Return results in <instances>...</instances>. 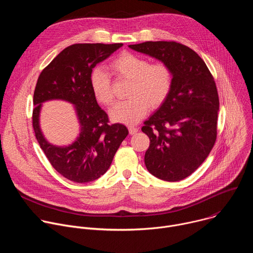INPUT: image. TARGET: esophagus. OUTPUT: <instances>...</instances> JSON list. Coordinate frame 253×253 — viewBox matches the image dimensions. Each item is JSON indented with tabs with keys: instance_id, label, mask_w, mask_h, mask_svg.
Listing matches in <instances>:
<instances>
[{
	"instance_id": "1",
	"label": "esophagus",
	"mask_w": 253,
	"mask_h": 253,
	"mask_svg": "<svg viewBox=\"0 0 253 253\" xmlns=\"http://www.w3.org/2000/svg\"><path fill=\"white\" fill-rule=\"evenodd\" d=\"M129 133L131 134V135H133V134H136L138 131H139V128L138 127H135V126H129Z\"/></svg>"
}]
</instances>
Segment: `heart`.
Masks as SVG:
<instances>
[{
  "label": "heart",
  "mask_w": 253,
  "mask_h": 253,
  "mask_svg": "<svg viewBox=\"0 0 253 253\" xmlns=\"http://www.w3.org/2000/svg\"><path fill=\"white\" fill-rule=\"evenodd\" d=\"M112 73L120 79L130 80L126 101L116 103L110 111L113 121L132 125L140 121L149 110L156 109L167 100L173 84L170 68L164 63H153L132 53H123L110 64ZM90 85L96 100L110 105L114 95L109 75L102 68H95Z\"/></svg>",
  "instance_id": "heart-1"
}]
</instances>
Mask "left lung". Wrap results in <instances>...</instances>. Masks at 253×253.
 Listing matches in <instances>:
<instances>
[{"instance_id":"8db88e82","label":"left lung","mask_w":253,"mask_h":253,"mask_svg":"<svg viewBox=\"0 0 253 253\" xmlns=\"http://www.w3.org/2000/svg\"><path fill=\"white\" fill-rule=\"evenodd\" d=\"M129 47L166 64L173 75L171 92L145 122L150 139L144 161L147 170L165 181L191 175L207 158L217 136L219 99L204 61L176 42H144Z\"/></svg>"}]
</instances>
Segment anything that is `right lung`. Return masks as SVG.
<instances>
[{
	"label": "right lung",
	"mask_w": 253,
	"mask_h": 253,
	"mask_svg": "<svg viewBox=\"0 0 253 253\" xmlns=\"http://www.w3.org/2000/svg\"><path fill=\"white\" fill-rule=\"evenodd\" d=\"M123 44H74L64 49L42 72L34 92L33 128L53 168L76 183L94 181L109 169L128 135L123 124H109L93 95L92 69ZM64 99L76 106L81 134L69 147H55L43 137L39 123L42 103Z\"/></svg>",
	"instance_id": "1"
}]
</instances>
